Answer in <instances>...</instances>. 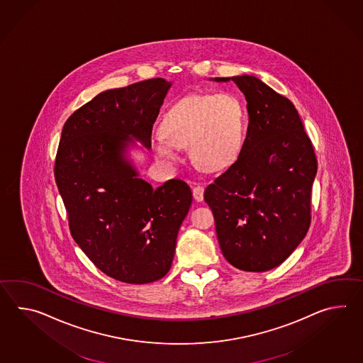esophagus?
<instances>
[{
  "label": "esophagus",
  "instance_id": "obj_1",
  "mask_svg": "<svg viewBox=\"0 0 363 363\" xmlns=\"http://www.w3.org/2000/svg\"><path fill=\"white\" fill-rule=\"evenodd\" d=\"M194 199L196 201H203V195H204V187L201 185H196L193 189Z\"/></svg>",
  "mask_w": 363,
  "mask_h": 363
}]
</instances>
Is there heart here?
<instances>
[{
    "label": "heart",
    "mask_w": 363,
    "mask_h": 363,
    "mask_svg": "<svg viewBox=\"0 0 363 363\" xmlns=\"http://www.w3.org/2000/svg\"><path fill=\"white\" fill-rule=\"evenodd\" d=\"M164 136L153 140L155 155L178 160V148H189L190 159L204 170L225 168L241 151L245 111L232 94L189 95L170 105L162 122Z\"/></svg>",
    "instance_id": "b5f03b06"
}]
</instances>
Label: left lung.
<instances>
[{
	"label": "left lung",
	"instance_id": "obj_1",
	"mask_svg": "<svg viewBox=\"0 0 363 363\" xmlns=\"http://www.w3.org/2000/svg\"><path fill=\"white\" fill-rule=\"evenodd\" d=\"M232 81L247 101L249 126L238 159L207 186L223 255L232 266L266 272L305 238L318 162L289 99L252 75Z\"/></svg>",
	"mask_w": 363,
	"mask_h": 363
}]
</instances>
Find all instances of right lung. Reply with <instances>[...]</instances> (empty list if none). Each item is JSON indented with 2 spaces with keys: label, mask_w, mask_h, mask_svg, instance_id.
Returning a JSON list of instances; mask_svg holds the SVG:
<instances>
[{
  "label": "right lung",
  "mask_w": 363,
  "mask_h": 363,
  "mask_svg": "<svg viewBox=\"0 0 363 363\" xmlns=\"http://www.w3.org/2000/svg\"><path fill=\"white\" fill-rule=\"evenodd\" d=\"M170 86L153 78L99 94L65 122L57 150L55 177L74 241L100 271L126 284L168 274L193 201L186 182L153 189L126 156L135 140L151 148Z\"/></svg>",
  "instance_id": "right-lung-1"
}]
</instances>
